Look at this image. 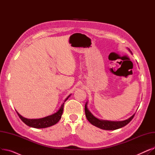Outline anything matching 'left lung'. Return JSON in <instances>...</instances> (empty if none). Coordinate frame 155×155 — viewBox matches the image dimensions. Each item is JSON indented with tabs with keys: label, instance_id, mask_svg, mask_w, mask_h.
Returning a JSON list of instances; mask_svg holds the SVG:
<instances>
[{
	"label": "left lung",
	"instance_id": "8db88e82",
	"mask_svg": "<svg viewBox=\"0 0 155 155\" xmlns=\"http://www.w3.org/2000/svg\"><path fill=\"white\" fill-rule=\"evenodd\" d=\"M87 103L85 104V116L86 117L87 119V120L90 122V123L97 127L99 128H101L102 129H104V130H115V129H117L119 128L123 127L124 126H125L126 125H127L130 121H131L134 115L133 114L131 117H129V119L125 120H123V121H118V122H115V121H109V120H100L99 119L96 118L95 117H94L91 112L88 110V109H87Z\"/></svg>",
	"mask_w": 155,
	"mask_h": 155
}]
</instances>
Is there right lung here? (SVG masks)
<instances>
[{"label":"right lung","instance_id":"obj_1","mask_svg":"<svg viewBox=\"0 0 155 155\" xmlns=\"http://www.w3.org/2000/svg\"><path fill=\"white\" fill-rule=\"evenodd\" d=\"M70 96V95L66 99H65L64 102L68 99V97ZM64 104V102L63 103L60 109L56 113L53 114L51 116H47L43 118H41V119H27L21 116L17 111H16V112H17L18 115L19 116V118L22 120L23 123H25L27 126L32 127H35V128H45V127H48L54 125L60 120L63 114Z\"/></svg>","mask_w":155,"mask_h":155}]
</instances>
